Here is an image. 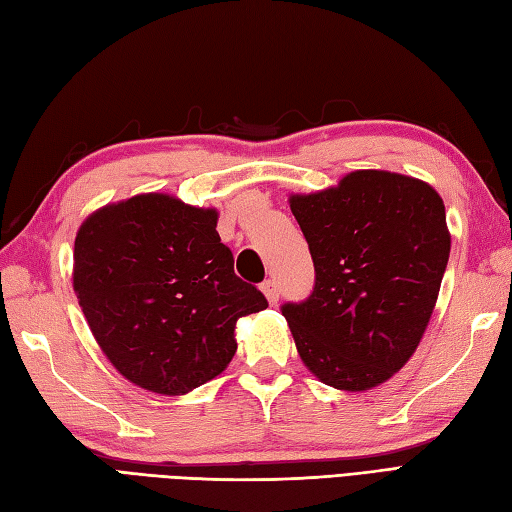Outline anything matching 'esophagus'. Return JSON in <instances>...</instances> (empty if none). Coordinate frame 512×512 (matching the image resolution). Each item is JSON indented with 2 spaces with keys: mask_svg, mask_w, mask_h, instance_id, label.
I'll return each instance as SVG.
<instances>
[{
  "mask_svg": "<svg viewBox=\"0 0 512 512\" xmlns=\"http://www.w3.org/2000/svg\"><path fill=\"white\" fill-rule=\"evenodd\" d=\"M262 292L266 295L268 303H273V306L279 301V288H277V284H275L273 279H266V281H264V284H262Z\"/></svg>",
  "mask_w": 512,
  "mask_h": 512,
  "instance_id": "esophagus-1",
  "label": "esophagus"
}]
</instances>
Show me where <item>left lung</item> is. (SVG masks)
Returning <instances> with one entry per match:
<instances>
[{
  "instance_id": "1",
  "label": "left lung",
  "mask_w": 512,
  "mask_h": 512,
  "mask_svg": "<svg viewBox=\"0 0 512 512\" xmlns=\"http://www.w3.org/2000/svg\"><path fill=\"white\" fill-rule=\"evenodd\" d=\"M288 202L317 270L312 295L281 308L303 365L341 391L383 385L436 308L451 253L440 193L402 173L358 169Z\"/></svg>"
}]
</instances>
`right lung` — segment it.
<instances>
[{"label":"right lung","mask_w":512,"mask_h":512,"mask_svg":"<svg viewBox=\"0 0 512 512\" xmlns=\"http://www.w3.org/2000/svg\"><path fill=\"white\" fill-rule=\"evenodd\" d=\"M217 209L169 193L105 204L74 239L72 286L96 343L140 389L184 396L235 356L237 319L268 308L233 270Z\"/></svg>","instance_id":"1"}]
</instances>
